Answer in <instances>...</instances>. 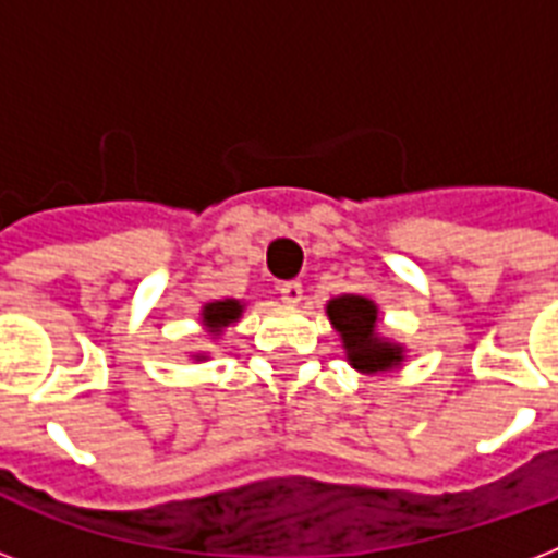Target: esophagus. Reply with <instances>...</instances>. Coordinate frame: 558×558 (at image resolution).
I'll list each match as a JSON object with an SVG mask.
<instances>
[{
    "label": "esophagus",
    "mask_w": 558,
    "mask_h": 558,
    "mask_svg": "<svg viewBox=\"0 0 558 558\" xmlns=\"http://www.w3.org/2000/svg\"><path fill=\"white\" fill-rule=\"evenodd\" d=\"M280 301H283L287 306H298L301 301H304V287H301L298 280H289V283L280 287Z\"/></svg>",
    "instance_id": "esophagus-1"
}]
</instances>
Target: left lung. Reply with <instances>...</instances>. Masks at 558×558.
Listing matches in <instances>:
<instances>
[{
	"label": "left lung",
	"mask_w": 558,
	"mask_h": 558,
	"mask_svg": "<svg viewBox=\"0 0 558 558\" xmlns=\"http://www.w3.org/2000/svg\"><path fill=\"white\" fill-rule=\"evenodd\" d=\"M327 318L339 332L350 367L359 373H388L405 362V348L379 332V306L365 295H336L327 301Z\"/></svg>",
	"instance_id": "8db88e82"
}]
</instances>
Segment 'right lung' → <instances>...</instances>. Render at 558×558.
Wrapping results in <instances>:
<instances>
[{"label":"right lung","instance_id":"obj_1","mask_svg":"<svg viewBox=\"0 0 558 558\" xmlns=\"http://www.w3.org/2000/svg\"><path fill=\"white\" fill-rule=\"evenodd\" d=\"M245 313L243 301L236 298H222V301H208V304L199 310L202 330L208 332L210 339H219L228 327H234ZM193 362H208V353H191Z\"/></svg>","mask_w":558,"mask_h":558}]
</instances>
